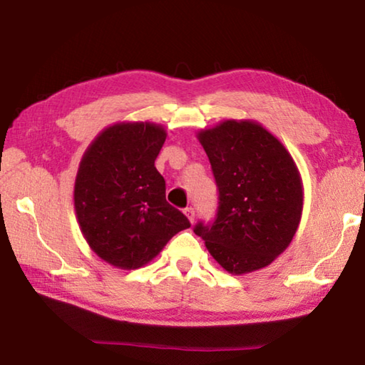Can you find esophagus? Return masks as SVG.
I'll list each match as a JSON object with an SVG mask.
<instances>
[{
	"label": "esophagus",
	"instance_id": "1",
	"mask_svg": "<svg viewBox=\"0 0 365 365\" xmlns=\"http://www.w3.org/2000/svg\"><path fill=\"white\" fill-rule=\"evenodd\" d=\"M183 212H185V215H187L191 224H193V222H195V209L193 207H187Z\"/></svg>",
	"mask_w": 365,
	"mask_h": 365
}]
</instances>
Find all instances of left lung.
<instances>
[{
    "instance_id": "1",
    "label": "left lung",
    "mask_w": 365,
    "mask_h": 365,
    "mask_svg": "<svg viewBox=\"0 0 365 365\" xmlns=\"http://www.w3.org/2000/svg\"><path fill=\"white\" fill-rule=\"evenodd\" d=\"M219 188L217 215L195 233L233 275L259 270L285 251L302 214V180L282 141L255 120L197 132Z\"/></svg>"
}]
</instances>
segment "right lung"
<instances>
[{
  "label": "right lung",
  "instance_id": "1",
  "mask_svg": "<svg viewBox=\"0 0 365 365\" xmlns=\"http://www.w3.org/2000/svg\"><path fill=\"white\" fill-rule=\"evenodd\" d=\"M165 137L159 123L119 122L104 128L80 160L73 187L80 232L117 269L143 267L190 227L165 201V180L154 168Z\"/></svg>",
  "mask_w": 365,
  "mask_h": 365
}]
</instances>
